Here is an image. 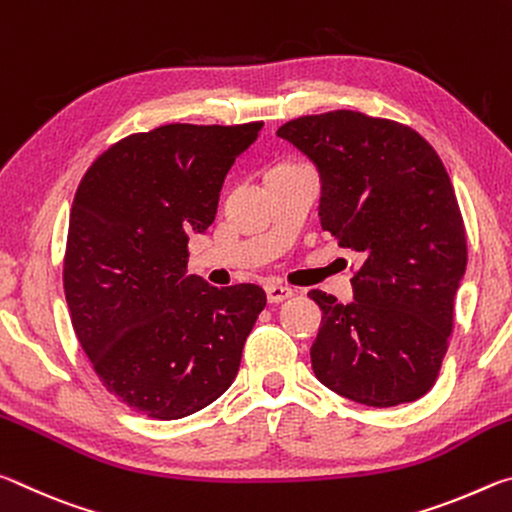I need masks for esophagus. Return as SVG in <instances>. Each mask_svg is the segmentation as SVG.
Returning a JSON list of instances; mask_svg holds the SVG:
<instances>
[{
  "label": "esophagus",
  "instance_id": "obj_1",
  "mask_svg": "<svg viewBox=\"0 0 512 512\" xmlns=\"http://www.w3.org/2000/svg\"><path fill=\"white\" fill-rule=\"evenodd\" d=\"M291 296H293V289L282 287V284H268V287H266V298H268V302H271V305L284 302Z\"/></svg>",
  "mask_w": 512,
  "mask_h": 512
}]
</instances>
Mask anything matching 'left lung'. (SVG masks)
I'll list each match as a JSON object with an SVG mask.
<instances>
[{
  "label": "left lung",
  "instance_id": "1",
  "mask_svg": "<svg viewBox=\"0 0 512 512\" xmlns=\"http://www.w3.org/2000/svg\"><path fill=\"white\" fill-rule=\"evenodd\" d=\"M277 137L314 162L320 225L361 259L350 305L309 293L323 311L311 368L357 404L418 400L438 377L467 266L443 160L413 128L352 110L293 119Z\"/></svg>",
  "mask_w": 512,
  "mask_h": 512
}]
</instances>
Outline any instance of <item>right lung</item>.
I'll return each mask as SVG.
<instances>
[{
	"label": "right lung",
	"mask_w": 512,
	"mask_h": 512,
	"mask_svg": "<svg viewBox=\"0 0 512 512\" xmlns=\"http://www.w3.org/2000/svg\"><path fill=\"white\" fill-rule=\"evenodd\" d=\"M244 126L169 124L99 155L76 189L65 253L74 332L103 386L135 411L178 420L235 381L266 293L187 273L223 180L259 137Z\"/></svg>",
	"instance_id": "add662e5"
}]
</instances>
